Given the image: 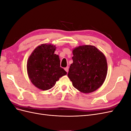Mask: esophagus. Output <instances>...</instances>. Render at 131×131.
Here are the masks:
<instances>
[{"label": "esophagus", "instance_id": "34e87169", "mask_svg": "<svg viewBox=\"0 0 131 131\" xmlns=\"http://www.w3.org/2000/svg\"><path fill=\"white\" fill-rule=\"evenodd\" d=\"M64 69H65V70L66 71V72H67V73H68V71H69V67H67L66 68H64Z\"/></svg>", "mask_w": 131, "mask_h": 131}]
</instances>
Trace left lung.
<instances>
[{
    "label": "left lung",
    "instance_id": "1",
    "mask_svg": "<svg viewBox=\"0 0 131 131\" xmlns=\"http://www.w3.org/2000/svg\"><path fill=\"white\" fill-rule=\"evenodd\" d=\"M73 63L68 77L73 86L80 92L89 93L103 84L108 72L106 59L103 53L93 45H84L73 50Z\"/></svg>",
    "mask_w": 131,
    "mask_h": 131
}]
</instances>
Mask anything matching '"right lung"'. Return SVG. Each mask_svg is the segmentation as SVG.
I'll list each match as a JSON object with an SVG mask.
<instances>
[{"mask_svg":"<svg viewBox=\"0 0 131 131\" xmlns=\"http://www.w3.org/2000/svg\"><path fill=\"white\" fill-rule=\"evenodd\" d=\"M56 47L43 43L35 48L27 61V74L31 83L39 89H51L67 72L60 67L59 56L54 54Z\"/></svg>","mask_w":131,"mask_h":131,"instance_id":"add662e5","label":"right lung"}]
</instances>
